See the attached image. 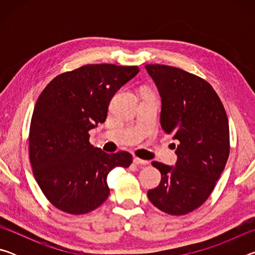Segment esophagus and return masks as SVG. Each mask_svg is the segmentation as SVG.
<instances>
[{
	"mask_svg": "<svg viewBox=\"0 0 255 255\" xmlns=\"http://www.w3.org/2000/svg\"><path fill=\"white\" fill-rule=\"evenodd\" d=\"M132 162H133V164H136V165H147L148 164L147 161H144V159H140L138 157H133Z\"/></svg>",
	"mask_w": 255,
	"mask_h": 255,
	"instance_id": "esophagus-1",
	"label": "esophagus"
}]
</instances>
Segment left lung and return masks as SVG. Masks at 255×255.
<instances>
[{
    "mask_svg": "<svg viewBox=\"0 0 255 255\" xmlns=\"http://www.w3.org/2000/svg\"><path fill=\"white\" fill-rule=\"evenodd\" d=\"M145 68L162 100V129L179 141L175 166L152 163L162 179L147 196L164 213L185 215L208 199L225 169L230 155L227 115L213 86L201 77L159 64Z\"/></svg>",
    "mask_w": 255,
    "mask_h": 255,
    "instance_id": "1",
    "label": "left lung"
}]
</instances>
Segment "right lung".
Instances as JSON below:
<instances>
[{
	"label": "right lung",
	"instance_id": "add662e5",
	"mask_svg": "<svg viewBox=\"0 0 255 255\" xmlns=\"http://www.w3.org/2000/svg\"><path fill=\"white\" fill-rule=\"evenodd\" d=\"M137 66L93 64L49 82L34 106L29 157L37 183L56 208L83 215L109 196V172L132 162L128 152L107 154L90 144L89 131L106 122L115 93L137 75Z\"/></svg>",
	"mask_w": 255,
	"mask_h": 255
}]
</instances>
